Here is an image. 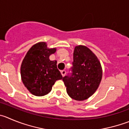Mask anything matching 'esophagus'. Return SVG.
Returning a JSON list of instances; mask_svg holds the SVG:
<instances>
[{
  "label": "esophagus",
  "instance_id": "obj_1",
  "mask_svg": "<svg viewBox=\"0 0 129 129\" xmlns=\"http://www.w3.org/2000/svg\"><path fill=\"white\" fill-rule=\"evenodd\" d=\"M61 74H62V77H64V76L66 75V73H67V72H66L65 70H62L61 72Z\"/></svg>",
  "mask_w": 129,
  "mask_h": 129
}]
</instances>
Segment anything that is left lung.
I'll list each match as a JSON object with an SVG mask.
<instances>
[{
	"mask_svg": "<svg viewBox=\"0 0 129 129\" xmlns=\"http://www.w3.org/2000/svg\"><path fill=\"white\" fill-rule=\"evenodd\" d=\"M71 73L62 78L68 95L77 101L88 99L95 92L102 78L101 63L85 46H76Z\"/></svg>",
	"mask_w": 129,
	"mask_h": 129,
	"instance_id": "8db88e82",
	"label": "left lung"
}]
</instances>
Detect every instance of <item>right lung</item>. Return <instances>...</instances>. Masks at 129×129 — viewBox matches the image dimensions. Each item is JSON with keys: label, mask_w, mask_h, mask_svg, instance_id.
Instances as JSON below:
<instances>
[{"label": "right lung", "mask_w": 129, "mask_h": 129, "mask_svg": "<svg viewBox=\"0 0 129 129\" xmlns=\"http://www.w3.org/2000/svg\"><path fill=\"white\" fill-rule=\"evenodd\" d=\"M56 51V48H47L46 43L39 42L26 54L21 67V76L24 86L34 95H46L51 91L56 81L62 78L57 61L49 59L50 55Z\"/></svg>", "instance_id": "add662e5"}]
</instances>
